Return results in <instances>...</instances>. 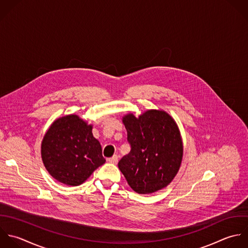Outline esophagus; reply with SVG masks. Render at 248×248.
<instances>
[{
	"mask_svg": "<svg viewBox=\"0 0 248 248\" xmlns=\"http://www.w3.org/2000/svg\"><path fill=\"white\" fill-rule=\"evenodd\" d=\"M108 161L110 162V163H113V164H117L118 163V155H113L112 157H110L109 159H108Z\"/></svg>",
	"mask_w": 248,
	"mask_h": 248,
	"instance_id": "34e87169",
	"label": "esophagus"
}]
</instances>
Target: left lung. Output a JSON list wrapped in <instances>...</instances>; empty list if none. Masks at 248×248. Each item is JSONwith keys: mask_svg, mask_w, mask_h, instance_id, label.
Wrapping results in <instances>:
<instances>
[{"mask_svg": "<svg viewBox=\"0 0 248 248\" xmlns=\"http://www.w3.org/2000/svg\"><path fill=\"white\" fill-rule=\"evenodd\" d=\"M131 150L119 161L129 186L139 194L166 187L183 159V141L174 119L162 110H148L136 118H123Z\"/></svg>", "mask_w": 248, "mask_h": 248, "instance_id": "1", "label": "left lung"}]
</instances>
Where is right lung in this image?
<instances>
[{
    "mask_svg": "<svg viewBox=\"0 0 248 248\" xmlns=\"http://www.w3.org/2000/svg\"><path fill=\"white\" fill-rule=\"evenodd\" d=\"M93 125L77 115L57 119L41 143V158L46 170L66 186L82 185L105 163L100 143L93 137Z\"/></svg>",
    "mask_w": 248,
    "mask_h": 248,
    "instance_id": "right-lung-1",
    "label": "right lung"
}]
</instances>
